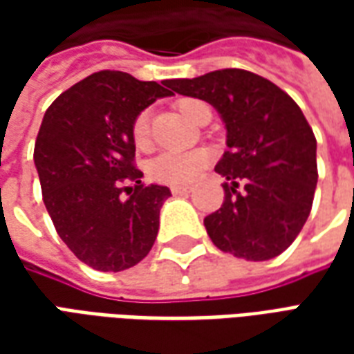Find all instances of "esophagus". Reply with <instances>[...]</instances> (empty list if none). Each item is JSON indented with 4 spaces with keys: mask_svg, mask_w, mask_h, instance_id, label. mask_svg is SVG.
<instances>
[{
    "mask_svg": "<svg viewBox=\"0 0 354 354\" xmlns=\"http://www.w3.org/2000/svg\"><path fill=\"white\" fill-rule=\"evenodd\" d=\"M170 192H172V195H185V193L192 192V187L189 185H172Z\"/></svg>",
    "mask_w": 354,
    "mask_h": 354,
    "instance_id": "1",
    "label": "esophagus"
}]
</instances>
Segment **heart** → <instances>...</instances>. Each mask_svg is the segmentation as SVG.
<instances>
[{"label":"heart","mask_w":354,"mask_h":354,"mask_svg":"<svg viewBox=\"0 0 354 354\" xmlns=\"http://www.w3.org/2000/svg\"><path fill=\"white\" fill-rule=\"evenodd\" d=\"M203 102L193 100V98H184L178 102V109L182 111L189 121L195 119V113ZM132 140L138 147H147L149 144V113L142 111L132 124ZM210 162V151L197 147L189 151H176V149H165L161 153L149 159L147 162V174L151 180L159 184L180 185L189 184L199 176L203 170L207 169Z\"/></svg>","instance_id":"b5f03b06"}]
</instances>
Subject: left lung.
<instances>
[{
    "label": "left lung",
    "instance_id": "8db88e82",
    "mask_svg": "<svg viewBox=\"0 0 354 354\" xmlns=\"http://www.w3.org/2000/svg\"><path fill=\"white\" fill-rule=\"evenodd\" d=\"M167 85L214 106L227 129V151L214 169L227 180L225 199L205 218L208 237L250 261L284 252L309 218L319 178L317 140L304 111L274 83L237 68Z\"/></svg>",
    "mask_w": 354,
    "mask_h": 354
}]
</instances>
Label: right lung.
<instances>
[{
	"instance_id": "add662e5",
	"label": "right lung",
	"mask_w": 354,
	"mask_h": 354,
	"mask_svg": "<svg viewBox=\"0 0 354 354\" xmlns=\"http://www.w3.org/2000/svg\"><path fill=\"white\" fill-rule=\"evenodd\" d=\"M167 87L102 70L43 115L34 149L43 203L66 246L96 271L136 266L157 239L170 189L142 184L132 124L157 98L172 96Z\"/></svg>"
}]
</instances>
